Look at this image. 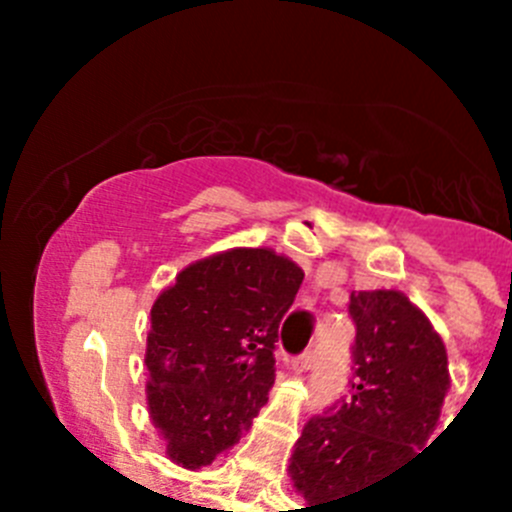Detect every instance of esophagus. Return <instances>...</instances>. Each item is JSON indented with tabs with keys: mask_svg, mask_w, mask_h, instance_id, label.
Returning <instances> with one entry per match:
<instances>
[{
	"mask_svg": "<svg viewBox=\"0 0 512 512\" xmlns=\"http://www.w3.org/2000/svg\"><path fill=\"white\" fill-rule=\"evenodd\" d=\"M315 361H318V351H315V348H307L305 354L297 359V369H300V372H305V369H312V364H315Z\"/></svg>",
	"mask_w": 512,
	"mask_h": 512,
	"instance_id": "obj_1",
	"label": "esophagus"
}]
</instances>
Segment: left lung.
I'll return each instance as SVG.
<instances>
[{
	"label": "left lung",
	"instance_id": "left-lung-1",
	"mask_svg": "<svg viewBox=\"0 0 512 512\" xmlns=\"http://www.w3.org/2000/svg\"><path fill=\"white\" fill-rule=\"evenodd\" d=\"M348 312L351 390L297 438L289 477L310 508L295 512H318L397 472L436 431L449 392L446 346L402 292H351Z\"/></svg>",
	"mask_w": 512,
	"mask_h": 512
}]
</instances>
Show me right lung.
Wrapping results in <instances>:
<instances>
[{
	"mask_svg": "<svg viewBox=\"0 0 512 512\" xmlns=\"http://www.w3.org/2000/svg\"><path fill=\"white\" fill-rule=\"evenodd\" d=\"M305 271L271 248L189 264L151 307L148 410L171 461L202 469L241 441L269 400L279 323Z\"/></svg>",
	"mask_w": 512,
	"mask_h": 512,
	"instance_id": "add662e5",
	"label": "right lung"
}]
</instances>
